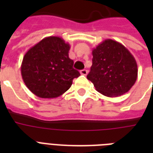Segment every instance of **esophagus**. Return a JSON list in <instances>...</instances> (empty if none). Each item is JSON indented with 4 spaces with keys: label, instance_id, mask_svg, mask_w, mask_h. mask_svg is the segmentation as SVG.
I'll return each instance as SVG.
<instances>
[{
    "label": "esophagus",
    "instance_id": "34e87169",
    "mask_svg": "<svg viewBox=\"0 0 153 153\" xmlns=\"http://www.w3.org/2000/svg\"><path fill=\"white\" fill-rule=\"evenodd\" d=\"M80 73H81V74H82V75H86L87 74V71L86 70H82L81 71H80Z\"/></svg>",
    "mask_w": 153,
    "mask_h": 153
}]
</instances>
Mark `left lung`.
Listing matches in <instances>:
<instances>
[{"label": "left lung", "mask_w": 153, "mask_h": 153, "mask_svg": "<svg viewBox=\"0 0 153 153\" xmlns=\"http://www.w3.org/2000/svg\"><path fill=\"white\" fill-rule=\"evenodd\" d=\"M92 55V66L87 79L96 91L114 98L132 88L137 79V64L126 47L107 39L93 49Z\"/></svg>", "instance_id": "8db88e82"}]
</instances>
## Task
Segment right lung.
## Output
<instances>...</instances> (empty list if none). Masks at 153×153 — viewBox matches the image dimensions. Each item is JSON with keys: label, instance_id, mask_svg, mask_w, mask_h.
Here are the masks:
<instances>
[{"label": "right lung", "instance_id": "1", "mask_svg": "<svg viewBox=\"0 0 153 153\" xmlns=\"http://www.w3.org/2000/svg\"><path fill=\"white\" fill-rule=\"evenodd\" d=\"M70 44L62 38L48 36L31 48L23 58L21 75L26 86L37 97L55 98L71 86L80 75L69 58Z\"/></svg>", "mask_w": 153, "mask_h": 153}]
</instances>
